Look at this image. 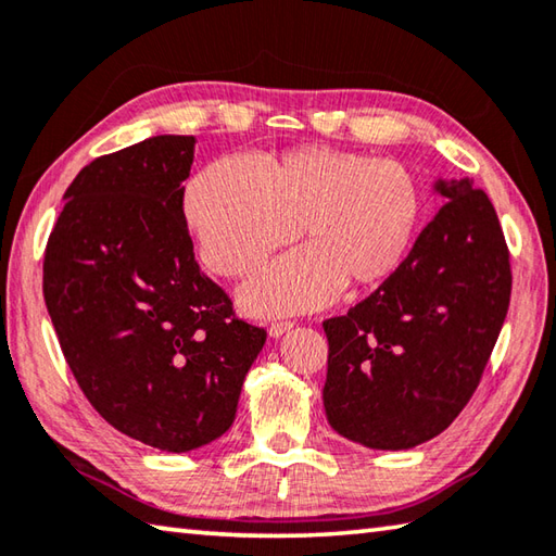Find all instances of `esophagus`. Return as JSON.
Instances as JSON below:
<instances>
[{"label":"esophagus","mask_w":556,"mask_h":556,"mask_svg":"<svg viewBox=\"0 0 556 556\" xmlns=\"http://www.w3.org/2000/svg\"><path fill=\"white\" fill-rule=\"evenodd\" d=\"M293 328L291 320H275L269 325V337H281L285 332H289Z\"/></svg>","instance_id":"34e87169"}]
</instances>
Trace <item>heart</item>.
I'll list each match as a JSON object with an SVG mask.
<instances>
[{"instance_id":"heart-1","label":"heart","mask_w":556,"mask_h":556,"mask_svg":"<svg viewBox=\"0 0 556 556\" xmlns=\"http://www.w3.org/2000/svg\"><path fill=\"white\" fill-rule=\"evenodd\" d=\"M185 224L212 271L248 277L299 236L306 245L275 260L241 291L257 315L320 308L342 285L376 287L405 257L421 190L405 163L352 149L299 147L257 170L222 159L185 190Z\"/></svg>"}]
</instances>
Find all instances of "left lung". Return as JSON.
Instances as JSON below:
<instances>
[{
  "label": "left lung",
  "instance_id": "1",
  "mask_svg": "<svg viewBox=\"0 0 556 556\" xmlns=\"http://www.w3.org/2000/svg\"><path fill=\"white\" fill-rule=\"evenodd\" d=\"M445 198L409 255L371 296L323 323L330 427L376 451L419 445L480 386L510 301L508 245L494 204L470 178Z\"/></svg>",
  "mask_w": 556,
  "mask_h": 556
}]
</instances>
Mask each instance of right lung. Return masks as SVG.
<instances>
[{
	"label": "right lung",
	"instance_id": "add662e5",
	"mask_svg": "<svg viewBox=\"0 0 556 556\" xmlns=\"http://www.w3.org/2000/svg\"><path fill=\"white\" fill-rule=\"evenodd\" d=\"M194 137L93 159L64 192L42 296L64 362L111 427L168 453L228 431L267 332L200 271L182 214Z\"/></svg>",
	"mask_w": 556,
	"mask_h": 556
}]
</instances>
